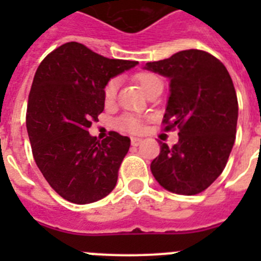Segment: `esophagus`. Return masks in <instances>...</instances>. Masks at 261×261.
Here are the masks:
<instances>
[{
    "label": "esophagus",
    "instance_id": "esophagus-1",
    "mask_svg": "<svg viewBox=\"0 0 261 261\" xmlns=\"http://www.w3.org/2000/svg\"><path fill=\"white\" fill-rule=\"evenodd\" d=\"M141 138H137V137H133L132 140H130V144H132V146H138V145L141 144Z\"/></svg>",
    "mask_w": 261,
    "mask_h": 261
}]
</instances>
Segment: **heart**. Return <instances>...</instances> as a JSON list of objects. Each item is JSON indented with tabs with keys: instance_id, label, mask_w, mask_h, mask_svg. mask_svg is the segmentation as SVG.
<instances>
[{
	"instance_id": "1",
	"label": "heart",
	"mask_w": 261,
	"mask_h": 261,
	"mask_svg": "<svg viewBox=\"0 0 261 261\" xmlns=\"http://www.w3.org/2000/svg\"><path fill=\"white\" fill-rule=\"evenodd\" d=\"M138 84L141 85L142 90L145 93H147L149 90L153 86H155L156 84L162 82L159 80L158 75H155L154 73L150 71H142V73H138L136 75ZM117 86H119V81L116 78H112L106 84L105 90H103V96H105V100L107 103L112 102L116 96ZM116 126L119 129H123V130H128V132H140L141 130V121L135 116H130V115H125V116L120 117L116 121Z\"/></svg>"
}]
</instances>
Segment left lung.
<instances>
[{
	"label": "left lung",
	"mask_w": 261,
	"mask_h": 261,
	"mask_svg": "<svg viewBox=\"0 0 261 261\" xmlns=\"http://www.w3.org/2000/svg\"><path fill=\"white\" fill-rule=\"evenodd\" d=\"M144 69L170 80L163 123L166 130L179 128L177 144L159 142L151 174L170 192L197 195L222 174L234 145L238 99L231 77L220 60L199 49L180 50Z\"/></svg>",
	"instance_id": "obj_1"
}]
</instances>
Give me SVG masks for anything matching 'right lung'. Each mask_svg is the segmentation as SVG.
Here are the masks:
<instances>
[{
	"mask_svg": "<svg viewBox=\"0 0 261 261\" xmlns=\"http://www.w3.org/2000/svg\"><path fill=\"white\" fill-rule=\"evenodd\" d=\"M137 64L107 59L75 41L40 62L29 95L27 133L39 170L68 201L95 202L116 186L130 140L111 132L98 141L87 129L105 110L106 84Z\"/></svg>",
	"mask_w": 261,
	"mask_h": 261,
	"instance_id": "add662e5",
	"label": "right lung"
}]
</instances>
